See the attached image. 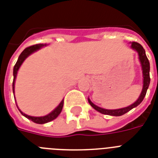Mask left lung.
<instances>
[{
	"instance_id": "8db88e82",
	"label": "left lung",
	"mask_w": 158,
	"mask_h": 158,
	"mask_svg": "<svg viewBox=\"0 0 158 158\" xmlns=\"http://www.w3.org/2000/svg\"><path fill=\"white\" fill-rule=\"evenodd\" d=\"M131 48L138 52L139 61H140V64H141L142 66V70H143V84L141 93L139 95L138 100H137L135 103H133L132 105H131V106H127V107L118 109V110H106V109H102L101 108V107H98L97 106L94 105V104L92 103V101H90V99L88 98V102H89V104H90L92 108H94L95 110H97L98 112L101 113V114H103L111 115V116H121V115L125 114L126 113H127L128 111H130V110H132L133 108L136 107L137 106H139V104L141 103L142 101L143 100L144 97H145L146 92H147V90H148V86H149L150 83L149 61H148V57H147V56H146L145 54V50H144V48L142 47L141 44H139L137 43V42H131Z\"/></svg>"
}]
</instances>
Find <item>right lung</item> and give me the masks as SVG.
<instances>
[{
  "label": "right lung",
  "mask_w": 158,
  "mask_h": 158,
  "mask_svg": "<svg viewBox=\"0 0 158 158\" xmlns=\"http://www.w3.org/2000/svg\"><path fill=\"white\" fill-rule=\"evenodd\" d=\"M46 44H35V45L30 46V47H27V48H26L22 52V53L19 55V59H18V61H17L16 64L15 65V67H14V80H13V92L15 93V79H16L17 76V73H18V70H19V67L21 66L22 63L23 62L24 60H25L27 57L31 55V53H33L34 52L37 51V50H39L40 48L44 47V46H45ZM63 104H64V100L61 101V103L59 104L58 106H57V108L55 109L54 110H52V112L48 114V115H45V116L43 117H32V116H29V115L26 114L24 113H23L21 110H19V107L18 109L19 110L20 113H21L23 115L24 117H26L27 118L30 119L32 122L38 124H44L46 123H48V122L52 121L53 119H55L60 114V113L61 112V110H62V107H63ZM17 106V105H16Z\"/></svg>",
  "instance_id": "obj_1"
}]
</instances>
